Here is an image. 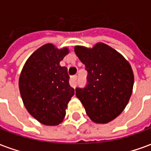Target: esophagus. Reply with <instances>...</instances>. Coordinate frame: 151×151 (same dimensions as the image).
Masks as SVG:
<instances>
[{
	"label": "esophagus",
	"instance_id": "1",
	"mask_svg": "<svg viewBox=\"0 0 151 151\" xmlns=\"http://www.w3.org/2000/svg\"><path fill=\"white\" fill-rule=\"evenodd\" d=\"M77 79H78V76H76V75L72 76L71 78H70V85H71L72 87L75 88Z\"/></svg>",
	"mask_w": 151,
	"mask_h": 151
}]
</instances>
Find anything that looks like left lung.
I'll return each instance as SVG.
<instances>
[{"label": "left lung", "mask_w": 151, "mask_h": 151, "mask_svg": "<svg viewBox=\"0 0 151 151\" xmlns=\"http://www.w3.org/2000/svg\"><path fill=\"white\" fill-rule=\"evenodd\" d=\"M88 71L87 85L76 88V96L96 123H107L122 113L132 96L134 75L122 54L102 43L93 49L74 48Z\"/></svg>", "instance_id": "obj_1"}]
</instances>
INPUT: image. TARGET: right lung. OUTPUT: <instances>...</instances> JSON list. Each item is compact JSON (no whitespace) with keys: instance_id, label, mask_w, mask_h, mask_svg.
<instances>
[{"instance_id":"add662e5","label":"right lung","mask_w":151,"mask_h":151,"mask_svg":"<svg viewBox=\"0 0 151 151\" xmlns=\"http://www.w3.org/2000/svg\"><path fill=\"white\" fill-rule=\"evenodd\" d=\"M68 50L48 44L28 58L19 79L20 95L33 117L46 126L58 125L65 116L68 103L74 95L68 68L59 62Z\"/></svg>"}]
</instances>
